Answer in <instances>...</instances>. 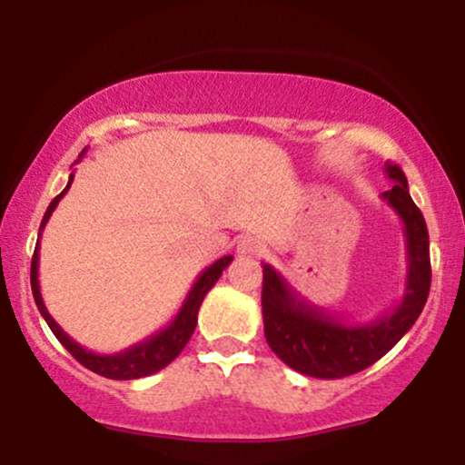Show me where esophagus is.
<instances>
[{
  "instance_id": "obj_1",
  "label": "esophagus",
  "mask_w": 465,
  "mask_h": 465,
  "mask_svg": "<svg viewBox=\"0 0 465 465\" xmlns=\"http://www.w3.org/2000/svg\"><path fill=\"white\" fill-rule=\"evenodd\" d=\"M238 253L244 255V258H260L264 253V242L260 238H242L238 242Z\"/></svg>"
}]
</instances>
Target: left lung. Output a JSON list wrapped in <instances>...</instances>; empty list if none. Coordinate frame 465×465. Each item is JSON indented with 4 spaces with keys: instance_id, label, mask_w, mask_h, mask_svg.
Listing matches in <instances>:
<instances>
[{
    "instance_id": "1",
    "label": "left lung",
    "mask_w": 465,
    "mask_h": 465,
    "mask_svg": "<svg viewBox=\"0 0 465 465\" xmlns=\"http://www.w3.org/2000/svg\"><path fill=\"white\" fill-rule=\"evenodd\" d=\"M385 173L393 188L382 192V199L402 221L409 262L404 295L391 311L370 323L345 322L303 300L280 271L262 264L266 343L291 370L328 381L351 376L382 359L418 322L430 291L429 229L411 199L402 170L385 163Z\"/></svg>"
}]
</instances>
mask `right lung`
Wrapping results in <instances>:
<instances>
[{"mask_svg":"<svg viewBox=\"0 0 465 465\" xmlns=\"http://www.w3.org/2000/svg\"><path fill=\"white\" fill-rule=\"evenodd\" d=\"M84 151H87V148H84ZM83 154H80V157H83ZM72 181H74V173L69 174L65 190H63L61 194L50 203V207H47L44 221H41V227H39V240H41V232H44L47 221H50L52 212L56 210L58 201L67 194ZM39 240H36L35 255H32L30 284H32V295H35L36 308H39L41 317H44L45 323L50 325V330L54 332L56 339L61 341L63 348H65L69 354L80 362V365H84L94 373H100V376L111 378V381H135V378L151 376V373L163 370L165 365H170V362L177 359L181 350H183L185 343L190 341L192 332H194L196 322H199V308L203 300H205L210 288L216 284L218 277L223 275V271H225L229 262L233 260V255H225V258L216 260L214 264L207 266V269L196 277L194 284H192L188 297L183 300V306L179 308V312L174 314L173 322L165 325L163 330L151 334L148 339L140 341V343L131 345L129 350L117 351V354H95V351L76 343V341H74L67 332H63L61 325H58L54 319H52V314L47 312L44 297H41V288H39Z\"/></svg>","mask_w":465,"mask_h":465,"instance_id":"right-lung-1","label":"right lung"}]
</instances>
